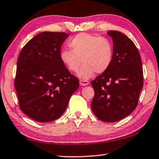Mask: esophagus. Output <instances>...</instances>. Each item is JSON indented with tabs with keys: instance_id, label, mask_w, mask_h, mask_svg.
<instances>
[{
	"instance_id": "1",
	"label": "esophagus",
	"mask_w": 159,
	"mask_h": 159,
	"mask_svg": "<svg viewBox=\"0 0 159 159\" xmlns=\"http://www.w3.org/2000/svg\"><path fill=\"white\" fill-rule=\"evenodd\" d=\"M80 85L81 86H85L89 84V82L88 81V80H80Z\"/></svg>"
}]
</instances>
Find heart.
Segmentation results:
<instances>
[{"label": "heart", "mask_w": 159, "mask_h": 159, "mask_svg": "<svg viewBox=\"0 0 159 159\" xmlns=\"http://www.w3.org/2000/svg\"><path fill=\"white\" fill-rule=\"evenodd\" d=\"M72 50L61 51V60L70 71L78 72L81 79H89L98 74L107 71L113 60V47L108 39L94 35L80 33L69 42Z\"/></svg>", "instance_id": "obj_1"}]
</instances>
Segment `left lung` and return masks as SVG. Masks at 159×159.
<instances>
[{
  "label": "left lung",
  "instance_id": "8db88e82",
  "mask_svg": "<svg viewBox=\"0 0 159 159\" xmlns=\"http://www.w3.org/2000/svg\"><path fill=\"white\" fill-rule=\"evenodd\" d=\"M113 60L107 71L91 82L95 96L91 108L104 122L118 121L135 109L143 87L142 60L134 43L121 32L110 31Z\"/></svg>",
  "mask_w": 159,
  "mask_h": 159
}]
</instances>
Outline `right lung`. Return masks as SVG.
<instances>
[{
  "label": "right lung",
  "instance_id": "right-lung-1",
  "mask_svg": "<svg viewBox=\"0 0 159 159\" xmlns=\"http://www.w3.org/2000/svg\"><path fill=\"white\" fill-rule=\"evenodd\" d=\"M69 36L44 31L21 50L15 80L21 111L38 122L53 121L64 114L79 80L60 58L61 48Z\"/></svg>",
  "mask_w": 159,
  "mask_h": 159
}]
</instances>
